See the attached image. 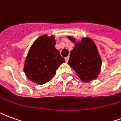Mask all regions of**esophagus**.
<instances>
[{
    "instance_id": "esophagus-1",
    "label": "esophagus",
    "mask_w": 121,
    "mask_h": 121,
    "mask_svg": "<svg viewBox=\"0 0 121 121\" xmlns=\"http://www.w3.org/2000/svg\"><path fill=\"white\" fill-rule=\"evenodd\" d=\"M69 59V56H67V57H66V58H65V60L66 62H68Z\"/></svg>"
}]
</instances>
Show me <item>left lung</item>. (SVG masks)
Segmentation results:
<instances>
[{"label": "left lung", "instance_id": "obj_1", "mask_svg": "<svg viewBox=\"0 0 121 121\" xmlns=\"http://www.w3.org/2000/svg\"><path fill=\"white\" fill-rule=\"evenodd\" d=\"M68 38L73 42L75 41L74 37L69 36ZM68 64L84 82L96 79L100 71L102 60L93 41L83 38L80 42L75 43Z\"/></svg>", "mask_w": 121, "mask_h": 121}]
</instances>
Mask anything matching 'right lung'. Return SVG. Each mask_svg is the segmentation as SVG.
<instances>
[{
    "instance_id": "1",
    "label": "right lung",
    "mask_w": 121,
    "mask_h": 121,
    "mask_svg": "<svg viewBox=\"0 0 121 121\" xmlns=\"http://www.w3.org/2000/svg\"><path fill=\"white\" fill-rule=\"evenodd\" d=\"M55 38L44 35L35 40L30 48L24 67L28 78L36 84H46L55 76L65 59L55 48Z\"/></svg>"
}]
</instances>
